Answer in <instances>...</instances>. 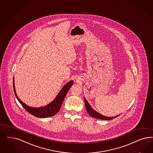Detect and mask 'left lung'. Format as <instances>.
<instances>
[{
    "label": "left lung",
    "mask_w": 153,
    "mask_h": 153,
    "mask_svg": "<svg viewBox=\"0 0 153 153\" xmlns=\"http://www.w3.org/2000/svg\"><path fill=\"white\" fill-rule=\"evenodd\" d=\"M84 102H85V108L87 109V111L88 112V113L93 118H94L99 119H102V120H111L117 117H118L119 115H120V114L118 115L113 117H105L103 115H101V114L97 113V111H96L95 110H94L90 106V105L89 104L88 102L87 101V100L84 98Z\"/></svg>",
    "instance_id": "obj_1"
}]
</instances>
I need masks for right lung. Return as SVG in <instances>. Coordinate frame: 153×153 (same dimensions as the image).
Segmentation results:
<instances>
[{"instance_id": "1", "label": "right lung", "mask_w": 153, "mask_h": 153, "mask_svg": "<svg viewBox=\"0 0 153 153\" xmlns=\"http://www.w3.org/2000/svg\"><path fill=\"white\" fill-rule=\"evenodd\" d=\"M73 84V80H71L69 82H68L65 85L62 87V88L61 89L59 93L57 94V96L56 97V98L47 105L43 106V107H40V108H32L29 106L26 105L18 97L17 94L16 92L15 87V80L14 77L13 79V87L15 96L16 97L18 101H19L21 105L24 108L25 110L29 112L31 115H34L38 118H47L50 117L54 115L59 111V108H61V106L62 104V102L64 100L65 97H66V95L68 93L69 89L71 88V87Z\"/></svg>"}]
</instances>
